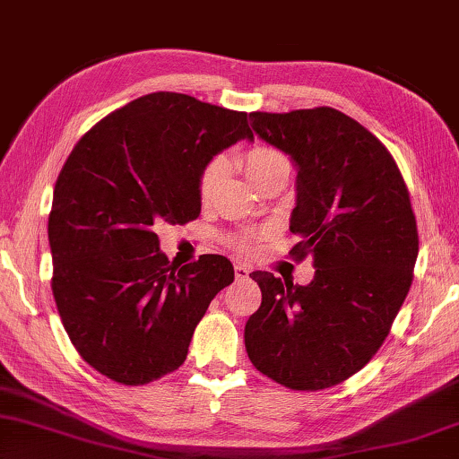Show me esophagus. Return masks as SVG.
Listing matches in <instances>:
<instances>
[{"instance_id": "obj_1", "label": "esophagus", "mask_w": 459, "mask_h": 459, "mask_svg": "<svg viewBox=\"0 0 459 459\" xmlns=\"http://www.w3.org/2000/svg\"><path fill=\"white\" fill-rule=\"evenodd\" d=\"M235 274H237V279H248V274H251V269H248L247 264H237L235 266Z\"/></svg>"}]
</instances>
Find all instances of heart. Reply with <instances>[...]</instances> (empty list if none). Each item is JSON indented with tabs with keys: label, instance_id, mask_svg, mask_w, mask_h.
<instances>
[{
	"label": "heart",
	"instance_id": "1",
	"mask_svg": "<svg viewBox=\"0 0 459 459\" xmlns=\"http://www.w3.org/2000/svg\"><path fill=\"white\" fill-rule=\"evenodd\" d=\"M240 166H243L247 178L251 180L255 186L263 185L264 180L277 178V177L287 180L290 174L289 156L271 146H255L251 150H247V152L240 156ZM224 174H227V160H224L222 156L212 158V160L204 166L201 172V178H198V193H201L203 201H208V198L216 193V188H219V185L222 182ZM251 243H253L251 238H243L240 240V247L248 248Z\"/></svg>",
	"mask_w": 459,
	"mask_h": 459
}]
</instances>
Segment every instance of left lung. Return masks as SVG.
<instances>
[{
  "mask_svg": "<svg viewBox=\"0 0 459 459\" xmlns=\"http://www.w3.org/2000/svg\"><path fill=\"white\" fill-rule=\"evenodd\" d=\"M253 130L290 156L297 261L309 285L256 271L263 303L245 325L248 359L289 389L316 391L351 377L389 335L420 251L410 193L394 156L335 108L253 112Z\"/></svg>",
  "mask_w": 459,
  "mask_h": 459,
  "instance_id": "8db88e82",
  "label": "left lung"
}]
</instances>
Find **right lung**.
<instances>
[{
    "instance_id": "1",
    "label": "right lung",
    "mask_w": 459,
    "mask_h": 459,
    "mask_svg": "<svg viewBox=\"0 0 459 459\" xmlns=\"http://www.w3.org/2000/svg\"><path fill=\"white\" fill-rule=\"evenodd\" d=\"M245 138L247 112L154 91L108 114L65 160L48 221L52 290L76 351L112 381L144 385L178 369L235 281L221 255L177 269L154 229L195 221L203 169Z\"/></svg>"
}]
</instances>
